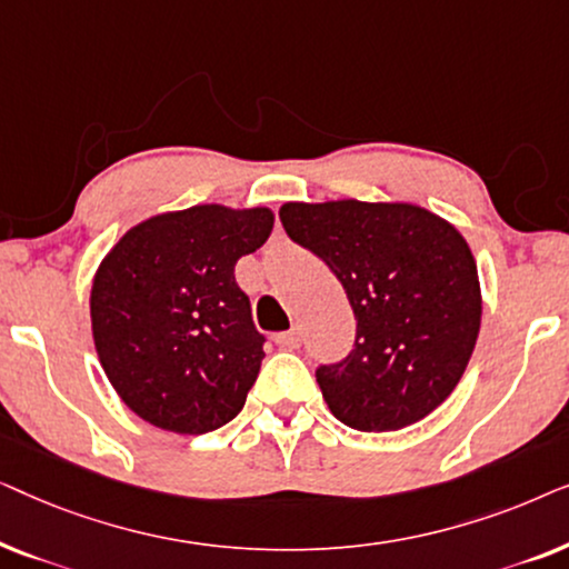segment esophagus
I'll return each instance as SVG.
<instances>
[{"instance_id": "34e87169", "label": "esophagus", "mask_w": 569, "mask_h": 569, "mask_svg": "<svg viewBox=\"0 0 569 569\" xmlns=\"http://www.w3.org/2000/svg\"><path fill=\"white\" fill-rule=\"evenodd\" d=\"M274 341H277V347H282V349H298L300 347V331L298 329L282 331V333H277Z\"/></svg>"}]
</instances>
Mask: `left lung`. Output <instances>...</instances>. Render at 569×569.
Returning <instances> with one entry per match:
<instances>
[{
	"mask_svg": "<svg viewBox=\"0 0 569 569\" xmlns=\"http://www.w3.org/2000/svg\"><path fill=\"white\" fill-rule=\"evenodd\" d=\"M287 236L323 259L357 318L355 349L316 380L355 430H401L453 393L477 347L481 287L466 238L411 201H287Z\"/></svg>",
	"mask_w": 569,
	"mask_h": 569,
	"instance_id": "1",
	"label": "left lung"
}]
</instances>
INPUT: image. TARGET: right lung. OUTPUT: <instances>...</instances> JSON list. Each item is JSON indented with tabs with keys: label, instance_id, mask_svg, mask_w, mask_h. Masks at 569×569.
<instances>
[{
	"label": "right lung",
	"instance_id": "right-lung-1",
	"mask_svg": "<svg viewBox=\"0 0 569 569\" xmlns=\"http://www.w3.org/2000/svg\"><path fill=\"white\" fill-rule=\"evenodd\" d=\"M269 207L197 204L137 222L90 287L98 360L121 401L160 430L204 435L243 409L263 337L236 282L267 243Z\"/></svg>",
	"mask_w": 569,
	"mask_h": 569
}]
</instances>
